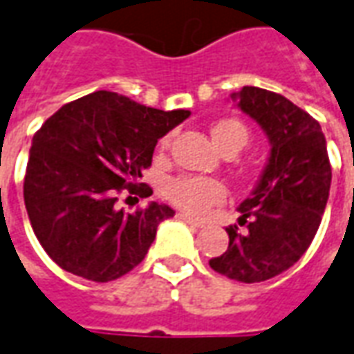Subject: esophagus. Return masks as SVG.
<instances>
[{
  "mask_svg": "<svg viewBox=\"0 0 354 354\" xmlns=\"http://www.w3.org/2000/svg\"><path fill=\"white\" fill-rule=\"evenodd\" d=\"M177 217H179L181 221L187 223V225H192V227H196V229H202V227H204V223H200V221H196V219H192V217H190V215H187V213H179Z\"/></svg>",
  "mask_w": 354,
  "mask_h": 354,
  "instance_id": "34e87169",
  "label": "esophagus"
}]
</instances>
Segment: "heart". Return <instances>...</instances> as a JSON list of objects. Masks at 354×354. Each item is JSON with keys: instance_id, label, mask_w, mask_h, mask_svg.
<instances>
[{"instance_id": "obj_1", "label": "heart", "mask_w": 354, "mask_h": 354, "mask_svg": "<svg viewBox=\"0 0 354 354\" xmlns=\"http://www.w3.org/2000/svg\"><path fill=\"white\" fill-rule=\"evenodd\" d=\"M212 135L215 145L221 150H227L230 147L242 149L248 141L245 127L234 120L219 122L212 129ZM165 196L190 215H204L209 207L221 204L227 196V190L221 183L209 177L181 175L165 183Z\"/></svg>"}]
</instances>
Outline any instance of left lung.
Segmentation results:
<instances>
[{
	"instance_id": "8db88e82",
	"label": "left lung",
	"mask_w": 354,
	"mask_h": 354,
	"mask_svg": "<svg viewBox=\"0 0 354 354\" xmlns=\"http://www.w3.org/2000/svg\"><path fill=\"white\" fill-rule=\"evenodd\" d=\"M230 99L261 127L270 150L259 181L238 205L227 252L209 259L223 277L245 284L277 277L301 259L320 227L332 183L322 127L278 93L245 85Z\"/></svg>"
}]
</instances>
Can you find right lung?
<instances>
[{"mask_svg": "<svg viewBox=\"0 0 354 354\" xmlns=\"http://www.w3.org/2000/svg\"><path fill=\"white\" fill-rule=\"evenodd\" d=\"M190 110H158L112 91H95L57 110L32 139L24 204L34 234L61 269L93 282L124 277L145 259L158 225L175 215L150 202L125 213L122 189L150 196L139 185L158 139Z\"/></svg>", "mask_w": 354, "mask_h": 354, "instance_id": "right-lung-1", "label": "right lung"}]
</instances>
